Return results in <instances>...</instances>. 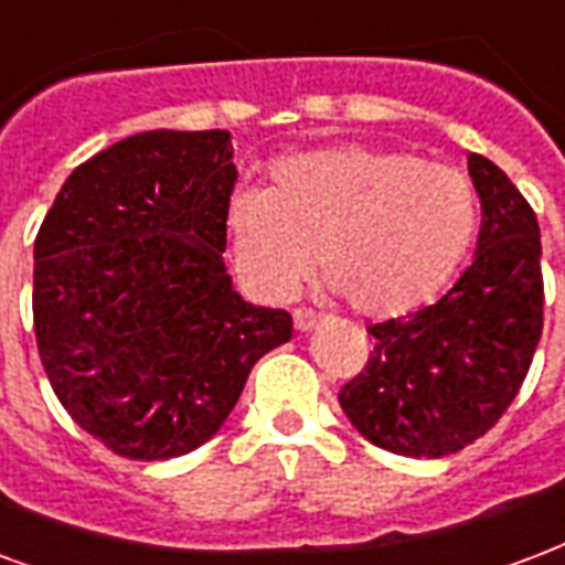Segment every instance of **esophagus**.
Wrapping results in <instances>:
<instances>
[{
  "instance_id": "1",
  "label": "esophagus",
  "mask_w": 565,
  "mask_h": 565,
  "mask_svg": "<svg viewBox=\"0 0 565 565\" xmlns=\"http://www.w3.org/2000/svg\"><path fill=\"white\" fill-rule=\"evenodd\" d=\"M318 324H321V316H318V312H312V309H307V307L295 309V328L312 330V328H318Z\"/></svg>"
}]
</instances>
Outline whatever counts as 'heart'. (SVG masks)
<instances>
[{
  "mask_svg": "<svg viewBox=\"0 0 565 565\" xmlns=\"http://www.w3.org/2000/svg\"><path fill=\"white\" fill-rule=\"evenodd\" d=\"M477 217V190L459 169L348 142L277 160L267 190L228 199L226 228L241 274L265 298H288L316 253L351 307L390 318L438 295Z\"/></svg>",
  "mask_w": 565,
  "mask_h": 565,
  "instance_id": "b5f03b06",
  "label": "heart"
}]
</instances>
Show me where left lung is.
<instances>
[{
  "label": "left lung",
  "instance_id": "left-lung-1",
  "mask_svg": "<svg viewBox=\"0 0 565 565\" xmlns=\"http://www.w3.org/2000/svg\"><path fill=\"white\" fill-rule=\"evenodd\" d=\"M482 202L477 256L447 295L372 324L366 366L339 390L375 447L440 459L482 438L519 396L542 337V241L527 199L489 157H468Z\"/></svg>",
  "mask_w": 565,
  "mask_h": 565
}]
</instances>
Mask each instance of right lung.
<instances>
[{
  "instance_id": "obj_1",
  "label": "right lung",
  "mask_w": 565,
  "mask_h": 565,
  "mask_svg": "<svg viewBox=\"0 0 565 565\" xmlns=\"http://www.w3.org/2000/svg\"><path fill=\"white\" fill-rule=\"evenodd\" d=\"M228 130H148L71 172L35 237L38 354L62 408L116 456L217 435L249 369L291 339L226 274Z\"/></svg>"
}]
</instances>
